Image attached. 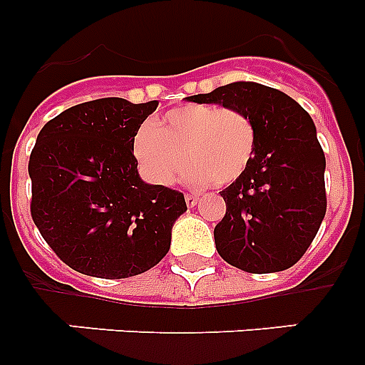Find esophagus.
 Instances as JSON below:
<instances>
[{"label":"esophagus","instance_id":"obj_1","mask_svg":"<svg viewBox=\"0 0 365 365\" xmlns=\"http://www.w3.org/2000/svg\"><path fill=\"white\" fill-rule=\"evenodd\" d=\"M185 199H186V205H188L190 208H193V206L199 202V195H195V193H186Z\"/></svg>","mask_w":365,"mask_h":365}]
</instances>
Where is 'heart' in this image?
<instances>
[{
  "label": "heart",
  "mask_w": 365,
  "mask_h": 365,
  "mask_svg": "<svg viewBox=\"0 0 365 365\" xmlns=\"http://www.w3.org/2000/svg\"><path fill=\"white\" fill-rule=\"evenodd\" d=\"M256 124L240 109L212 104L173 108L157 124L137 131L133 151L144 172L160 186L175 185L186 168L192 185L235 182L254 157Z\"/></svg>",
  "instance_id": "b5f03b06"
}]
</instances>
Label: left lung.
<instances>
[{
    "instance_id": "obj_1",
    "label": "left lung",
    "mask_w": 365,
    "mask_h": 365,
    "mask_svg": "<svg viewBox=\"0 0 365 365\" xmlns=\"http://www.w3.org/2000/svg\"><path fill=\"white\" fill-rule=\"evenodd\" d=\"M188 100L240 109L257 131L247 172L221 192L227 214L214 228L219 256L252 274L291 269L327 210L325 155L312 118L285 93L254 82L228 83Z\"/></svg>"
}]
</instances>
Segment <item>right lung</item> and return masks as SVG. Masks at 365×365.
<instances>
[{
    "label": "right lung",
    "mask_w": 365,
    "mask_h": 365,
    "mask_svg": "<svg viewBox=\"0 0 365 365\" xmlns=\"http://www.w3.org/2000/svg\"><path fill=\"white\" fill-rule=\"evenodd\" d=\"M159 102L98 98L73 106L38 133L29 159L31 215L60 259L87 276L120 279L170 250L185 195L146 185L133 140Z\"/></svg>",
    "instance_id": "obj_1"
}]
</instances>
